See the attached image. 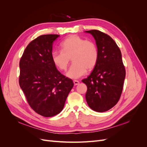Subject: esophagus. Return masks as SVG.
<instances>
[{
	"instance_id": "obj_1",
	"label": "esophagus",
	"mask_w": 147,
	"mask_h": 147,
	"mask_svg": "<svg viewBox=\"0 0 147 147\" xmlns=\"http://www.w3.org/2000/svg\"><path fill=\"white\" fill-rule=\"evenodd\" d=\"M74 83L75 85H78V84H79L80 82L78 80H74Z\"/></svg>"
}]
</instances>
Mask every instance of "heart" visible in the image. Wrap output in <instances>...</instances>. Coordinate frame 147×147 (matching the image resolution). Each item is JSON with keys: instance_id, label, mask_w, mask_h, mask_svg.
<instances>
[{"instance_id": "1", "label": "heart", "mask_w": 147, "mask_h": 147, "mask_svg": "<svg viewBox=\"0 0 147 147\" xmlns=\"http://www.w3.org/2000/svg\"><path fill=\"white\" fill-rule=\"evenodd\" d=\"M61 51L51 53L53 63L57 69L65 70L70 62L72 61L66 73L70 78H78L96 66L99 59V51L96 43L77 35H70L60 45Z\"/></svg>"}]
</instances>
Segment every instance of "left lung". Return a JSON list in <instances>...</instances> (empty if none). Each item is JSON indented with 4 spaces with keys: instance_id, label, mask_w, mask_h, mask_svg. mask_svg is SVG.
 <instances>
[{
    "instance_id": "8db88e82",
    "label": "left lung",
    "mask_w": 147,
    "mask_h": 147,
    "mask_svg": "<svg viewBox=\"0 0 147 147\" xmlns=\"http://www.w3.org/2000/svg\"><path fill=\"white\" fill-rule=\"evenodd\" d=\"M96 40L98 61L82 82L87 86L86 100L94 111L104 112L117 104L123 88L126 70L119 47L109 35L97 30L85 31Z\"/></svg>"
}]
</instances>
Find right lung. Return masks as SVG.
<instances>
[{"label":"right lung","instance_id":"add662e5","mask_svg":"<svg viewBox=\"0 0 147 147\" xmlns=\"http://www.w3.org/2000/svg\"><path fill=\"white\" fill-rule=\"evenodd\" d=\"M57 34L42 35L29 43L20 61L19 83L35 112L51 117L63 110L74 86L72 80L56 67L51 58Z\"/></svg>","mask_w":147,"mask_h":147}]
</instances>
